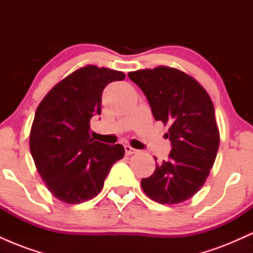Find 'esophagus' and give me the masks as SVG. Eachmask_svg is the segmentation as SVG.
Listing matches in <instances>:
<instances>
[{
	"mask_svg": "<svg viewBox=\"0 0 253 253\" xmlns=\"http://www.w3.org/2000/svg\"><path fill=\"white\" fill-rule=\"evenodd\" d=\"M125 151H126V155H127V156L134 155V153L138 152V150L133 149V147L129 146V145H126V146H125Z\"/></svg>",
	"mask_w": 253,
	"mask_h": 253,
	"instance_id": "1",
	"label": "esophagus"
}]
</instances>
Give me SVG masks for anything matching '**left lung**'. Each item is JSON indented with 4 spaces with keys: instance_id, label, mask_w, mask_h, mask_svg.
Instances as JSON below:
<instances>
[{
    "instance_id": "8db88e82",
    "label": "left lung",
    "mask_w": 253,
    "mask_h": 253,
    "mask_svg": "<svg viewBox=\"0 0 253 253\" xmlns=\"http://www.w3.org/2000/svg\"><path fill=\"white\" fill-rule=\"evenodd\" d=\"M149 101L156 121L169 125V158L156 161V170L141 179L153 201L173 205L202 188L216 158L220 136L214 106L205 89L184 72L168 66L128 74Z\"/></svg>"
}]
</instances>
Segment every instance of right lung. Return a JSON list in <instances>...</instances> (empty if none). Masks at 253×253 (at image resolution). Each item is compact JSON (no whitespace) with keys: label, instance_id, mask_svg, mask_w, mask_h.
I'll list each match as a JSON object with an SVG mask.
<instances>
[{"label":"right lung","instance_id":"1","mask_svg":"<svg viewBox=\"0 0 253 253\" xmlns=\"http://www.w3.org/2000/svg\"><path fill=\"white\" fill-rule=\"evenodd\" d=\"M125 74L88 65L64 78L40 102L30 135L34 163L52 195L66 203L92 199L110 168L124 158L123 145L90 138V119L101 114L103 89Z\"/></svg>","mask_w":253,"mask_h":253}]
</instances>
